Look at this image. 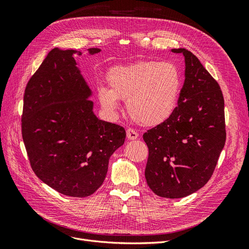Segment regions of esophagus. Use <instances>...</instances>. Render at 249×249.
Masks as SVG:
<instances>
[{
  "label": "esophagus",
  "mask_w": 249,
  "mask_h": 249,
  "mask_svg": "<svg viewBox=\"0 0 249 249\" xmlns=\"http://www.w3.org/2000/svg\"><path fill=\"white\" fill-rule=\"evenodd\" d=\"M138 133L135 131L134 129H127L126 130V137H127V139H130V140H135V139H137L138 138Z\"/></svg>",
  "instance_id": "34e87169"
}]
</instances>
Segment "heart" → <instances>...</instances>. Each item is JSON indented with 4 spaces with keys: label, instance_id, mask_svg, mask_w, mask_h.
Masks as SVG:
<instances>
[{
    "label": "heart",
    "instance_id": "obj_1",
    "mask_svg": "<svg viewBox=\"0 0 249 249\" xmlns=\"http://www.w3.org/2000/svg\"><path fill=\"white\" fill-rule=\"evenodd\" d=\"M109 89L101 87L99 99L109 112L118 110V101H126L130 117L143 126L163 124L173 114L182 89L178 66L169 61H140L116 66L107 76Z\"/></svg>",
    "mask_w": 249,
    "mask_h": 249
}]
</instances>
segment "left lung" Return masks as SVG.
Listing matches in <instances>:
<instances>
[{
    "label": "left lung",
    "mask_w": 249,
    "mask_h": 249,
    "mask_svg": "<svg viewBox=\"0 0 249 249\" xmlns=\"http://www.w3.org/2000/svg\"><path fill=\"white\" fill-rule=\"evenodd\" d=\"M171 51L185 57V82L173 114L143 134L148 147L145 178L159 196L182 198L212 177L227 132L219 84L190 51Z\"/></svg>",
    "instance_id": "obj_1"
}]
</instances>
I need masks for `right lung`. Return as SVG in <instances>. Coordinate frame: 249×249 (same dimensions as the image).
Returning a JSON list of instances; mask_svg holds the SVG:
<instances>
[{
  "label": "right lung",
  "instance_id": "right-lung-1",
  "mask_svg": "<svg viewBox=\"0 0 249 249\" xmlns=\"http://www.w3.org/2000/svg\"><path fill=\"white\" fill-rule=\"evenodd\" d=\"M74 53L53 49L29 80L21 136L31 167L43 183L67 196L86 197L104 183L110 157L124 144L125 131L94 115L88 99L91 90Z\"/></svg>",
  "mask_w": 249,
  "mask_h": 249
}]
</instances>
